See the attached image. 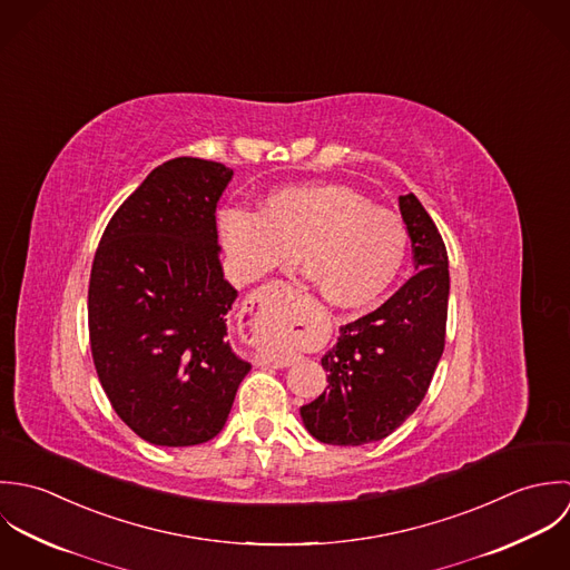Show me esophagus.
Wrapping results in <instances>:
<instances>
[{"mask_svg": "<svg viewBox=\"0 0 570 570\" xmlns=\"http://www.w3.org/2000/svg\"><path fill=\"white\" fill-rule=\"evenodd\" d=\"M277 297H291V286H286L282 282H268L259 288H255L253 293H248V297L244 302V311H242L248 317L246 320L248 342H266V337L273 335V324L271 322H266L262 328H255V322L262 320L266 306ZM262 363H268V365H275V367H286V365L293 363V356L282 352V350H275V347H264L262 350Z\"/></svg>", "mask_w": 570, "mask_h": 570, "instance_id": "obj_1", "label": "esophagus"}]
</instances>
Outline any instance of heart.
Segmentation results:
<instances>
[{
	"mask_svg": "<svg viewBox=\"0 0 570 570\" xmlns=\"http://www.w3.org/2000/svg\"><path fill=\"white\" fill-rule=\"evenodd\" d=\"M228 257L244 277H259L302 257L306 277L337 308L376 302L399 277L410 230L345 185H295L271 194L259 214L220 216Z\"/></svg>",
	"mask_w": 570,
	"mask_h": 570,
	"instance_id": "b5f03b06",
	"label": "heart"
}]
</instances>
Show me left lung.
I'll return each instance as SVG.
<instances>
[{"instance_id":"1","label":"left lung","mask_w":570,"mask_h":570,"mask_svg":"<svg viewBox=\"0 0 570 570\" xmlns=\"http://www.w3.org/2000/svg\"><path fill=\"white\" fill-rule=\"evenodd\" d=\"M416 273L376 311L342 326L322 365L328 387L304 405L306 430L328 445H365L403 425L425 399L445 350V242L414 194L399 198Z\"/></svg>"}]
</instances>
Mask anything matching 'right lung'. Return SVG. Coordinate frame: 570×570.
<instances>
[{
  "label": "right lung",
  "mask_w": 570,
  "mask_h": 570,
  "mask_svg": "<svg viewBox=\"0 0 570 570\" xmlns=\"http://www.w3.org/2000/svg\"><path fill=\"white\" fill-rule=\"evenodd\" d=\"M233 171L203 158L158 165L116 209L88 288L90 347L120 421L142 441L189 448L227 423L250 370L227 342L237 291L218 259L216 205Z\"/></svg>",
  "instance_id": "1"
}]
</instances>
